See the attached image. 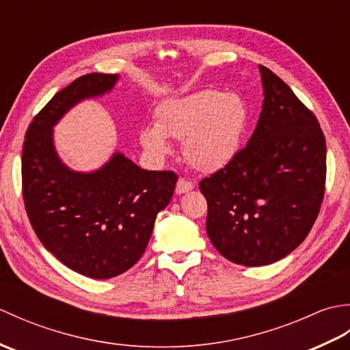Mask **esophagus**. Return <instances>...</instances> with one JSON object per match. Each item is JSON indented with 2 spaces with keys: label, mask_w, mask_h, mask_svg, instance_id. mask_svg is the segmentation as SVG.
<instances>
[{
  "label": "esophagus",
  "mask_w": 350,
  "mask_h": 350,
  "mask_svg": "<svg viewBox=\"0 0 350 350\" xmlns=\"http://www.w3.org/2000/svg\"><path fill=\"white\" fill-rule=\"evenodd\" d=\"M192 188H194V185H192V182L187 180V179H180L177 180V185H176V194H185V192H189Z\"/></svg>",
  "instance_id": "1"
}]
</instances>
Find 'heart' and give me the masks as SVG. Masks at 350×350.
<instances>
[{
	"mask_svg": "<svg viewBox=\"0 0 350 350\" xmlns=\"http://www.w3.org/2000/svg\"><path fill=\"white\" fill-rule=\"evenodd\" d=\"M248 109L237 94L204 90L163 102L156 126L139 131V143L154 158L171 152L167 138L183 141V154L200 171H217L232 162L241 148Z\"/></svg>",
	"mask_w": 350,
	"mask_h": 350,
	"instance_id": "b5f03b06",
	"label": "heart"
}]
</instances>
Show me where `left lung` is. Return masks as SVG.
Instances as JSON below:
<instances>
[{"instance_id": "left-lung-1", "label": "left lung", "mask_w": 350, "mask_h": 350, "mask_svg": "<svg viewBox=\"0 0 350 350\" xmlns=\"http://www.w3.org/2000/svg\"><path fill=\"white\" fill-rule=\"evenodd\" d=\"M263 105L248 144L200 182L206 232L230 262L265 266L298 248L325 194L326 144L314 114L284 81L258 64Z\"/></svg>"}]
</instances>
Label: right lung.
Listing matches in <instances>:
<instances>
[{"label": "right lung", "instance_id": "right-lung-1", "mask_svg": "<svg viewBox=\"0 0 350 350\" xmlns=\"http://www.w3.org/2000/svg\"><path fill=\"white\" fill-rule=\"evenodd\" d=\"M117 81L105 73L73 81L33 118L22 148L24 203L37 237L63 265L94 280L117 277L138 262L177 182L173 171L143 170L122 152L88 173L58 156L54 126Z\"/></svg>", "mask_w": 350, "mask_h": 350}]
</instances>
